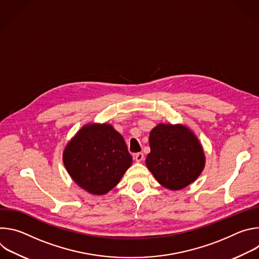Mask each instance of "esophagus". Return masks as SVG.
<instances>
[{
	"mask_svg": "<svg viewBox=\"0 0 259 259\" xmlns=\"http://www.w3.org/2000/svg\"><path fill=\"white\" fill-rule=\"evenodd\" d=\"M143 159H144V156H143L142 153H137V154L134 155V160H135L137 163L143 161Z\"/></svg>",
	"mask_w": 259,
	"mask_h": 259,
	"instance_id": "obj_1",
	"label": "esophagus"
}]
</instances>
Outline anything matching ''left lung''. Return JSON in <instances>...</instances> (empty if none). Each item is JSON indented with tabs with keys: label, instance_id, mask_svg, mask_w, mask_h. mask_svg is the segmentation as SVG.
Segmentation results:
<instances>
[{
	"label": "left lung",
	"instance_id": "obj_1",
	"mask_svg": "<svg viewBox=\"0 0 259 259\" xmlns=\"http://www.w3.org/2000/svg\"><path fill=\"white\" fill-rule=\"evenodd\" d=\"M150 146L146 166L158 182L169 190L188 187L204 169L202 145L187 127L159 124L150 133Z\"/></svg>",
	"mask_w": 259,
	"mask_h": 259
}]
</instances>
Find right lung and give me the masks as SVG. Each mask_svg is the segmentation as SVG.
<instances>
[{
  "mask_svg": "<svg viewBox=\"0 0 259 259\" xmlns=\"http://www.w3.org/2000/svg\"><path fill=\"white\" fill-rule=\"evenodd\" d=\"M64 166L79 186L104 195L119 183L132 164L122 135L107 124L84 126L66 145Z\"/></svg>",
  "mask_w": 259,
  "mask_h": 259,
  "instance_id": "obj_1",
  "label": "right lung"
}]
</instances>
